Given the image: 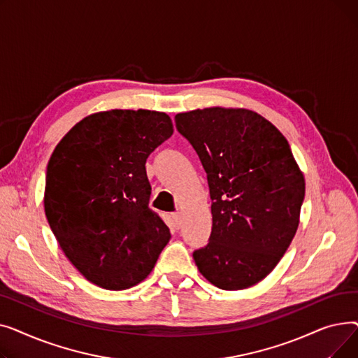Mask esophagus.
Instances as JSON below:
<instances>
[{
  "instance_id": "esophagus-1",
  "label": "esophagus",
  "mask_w": 358,
  "mask_h": 358,
  "mask_svg": "<svg viewBox=\"0 0 358 358\" xmlns=\"http://www.w3.org/2000/svg\"><path fill=\"white\" fill-rule=\"evenodd\" d=\"M171 219H173L176 227L180 228V224H181V215H180V213H173V215H171Z\"/></svg>"
}]
</instances>
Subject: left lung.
<instances>
[{"mask_svg": "<svg viewBox=\"0 0 358 358\" xmlns=\"http://www.w3.org/2000/svg\"><path fill=\"white\" fill-rule=\"evenodd\" d=\"M176 127L208 174L212 234L193 252L222 290L247 289L278 264L299 227L305 178L287 139L258 113L210 107L180 113Z\"/></svg>", "mask_w": 358, "mask_h": 358, "instance_id": "1", "label": "left lung"}]
</instances>
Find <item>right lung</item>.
Masks as SVG:
<instances>
[{
  "label": "right lung",
  "mask_w": 358,
  "mask_h": 358,
  "mask_svg": "<svg viewBox=\"0 0 358 358\" xmlns=\"http://www.w3.org/2000/svg\"><path fill=\"white\" fill-rule=\"evenodd\" d=\"M173 131L165 113L110 110L83 119L56 145L46 169V219L91 283L107 290L136 286L171 238L149 209L145 164Z\"/></svg>",
  "instance_id": "1"
}]
</instances>
